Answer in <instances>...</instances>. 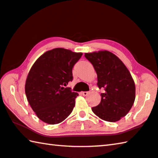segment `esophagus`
<instances>
[{"label": "esophagus", "instance_id": "1", "mask_svg": "<svg viewBox=\"0 0 158 158\" xmlns=\"http://www.w3.org/2000/svg\"><path fill=\"white\" fill-rule=\"evenodd\" d=\"M89 92H82L81 94L83 95V96H87V95L89 94Z\"/></svg>", "mask_w": 158, "mask_h": 158}]
</instances>
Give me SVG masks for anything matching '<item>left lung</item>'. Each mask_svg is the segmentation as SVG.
Returning <instances> with one entry per match:
<instances>
[{"label":"left lung","mask_w":158,"mask_h":158,"mask_svg":"<svg viewBox=\"0 0 158 158\" xmlns=\"http://www.w3.org/2000/svg\"><path fill=\"white\" fill-rule=\"evenodd\" d=\"M97 74L99 88H104L102 100L92 110L99 118L114 123L125 116L135 100V84L123 62L107 50L85 53Z\"/></svg>","instance_id":"left-lung-1"}]
</instances>
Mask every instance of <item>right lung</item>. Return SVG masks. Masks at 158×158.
<instances>
[{
	"instance_id": "add662e5",
	"label": "right lung",
	"mask_w": 158,
	"mask_h": 158,
	"mask_svg": "<svg viewBox=\"0 0 158 158\" xmlns=\"http://www.w3.org/2000/svg\"><path fill=\"white\" fill-rule=\"evenodd\" d=\"M82 55L81 52L55 48L33 64L26 81L25 93L31 107L43 122L60 123L73 111L78 94L64 86L73 80L72 69Z\"/></svg>"
}]
</instances>
